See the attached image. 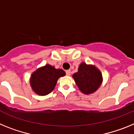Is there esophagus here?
Returning <instances> with one entry per match:
<instances>
[{
    "label": "esophagus",
    "instance_id": "1",
    "mask_svg": "<svg viewBox=\"0 0 134 134\" xmlns=\"http://www.w3.org/2000/svg\"><path fill=\"white\" fill-rule=\"evenodd\" d=\"M66 75L67 76H69L71 75V70H67L66 71Z\"/></svg>",
    "mask_w": 134,
    "mask_h": 134
}]
</instances>
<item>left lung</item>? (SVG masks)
<instances>
[{
	"mask_svg": "<svg viewBox=\"0 0 134 134\" xmlns=\"http://www.w3.org/2000/svg\"><path fill=\"white\" fill-rule=\"evenodd\" d=\"M77 86L83 94L94 92L102 83V74L94 66L88 65L82 63L78 71L73 75Z\"/></svg>",
	"mask_w": 134,
	"mask_h": 134,
	"instance_id": "obj_1",
	"label": "left lung"
}]
</instances>
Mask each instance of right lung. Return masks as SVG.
Instances as JSON below:
<instances>
[{"mask_svg": "<svg viewBox=\"0 0 134 134\" xmlns=\"http://www.w3.org/2000/svg\"><path fill=\"white\" fill-rule=\"evenodd\" d=\"M65 75L63 69H56L54 67L46 65L37 69L32 75L30 84L35 92L44 96L53 91L60 77Z\"/></svg>", "mask_w": 134, "mask_h": 134, "instance_id": "1", "label": "right lung"}]
</instances>
